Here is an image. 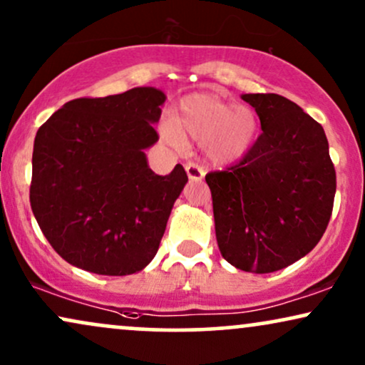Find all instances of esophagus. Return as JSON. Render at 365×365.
<instances>
[{
	"instance_id": "1",
	"label": "esophagus",
	"mask_w": 365,
	"mask_h": 365,
	"mask_svg": "<svg viewBox=\"0 0 365 365\" xmlns=\"http://www.w3.org/2000/svg\"><path fill=\"white\" fill-rule=\"evenodd\" d=\"M185 172L188 175V178L193 180V182H198V180L204 178V170H202V167H198L197 163H187L185 165Z\"/></svg>"
}]
</instances>
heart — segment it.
Listing matches in <instances>:
<instances>
[{"label": "heart", "mask_w": 365, "mask_h": 365, "mask_svg": "<svg viewBox=\"0 0 365 365\" xmlns=\"http://www.w3.org/2000/svg\"><path fill=\"white\" fill-rule=\"evenodd\" d=\"M161 136L175 146L185 138L204 143L207 156L219 165H229L249 153L259 135V119L247 106L212 92L190 94L180 101L173 119L161 123Z\"/></svg>", "instance_id": "1"}]
</instances>
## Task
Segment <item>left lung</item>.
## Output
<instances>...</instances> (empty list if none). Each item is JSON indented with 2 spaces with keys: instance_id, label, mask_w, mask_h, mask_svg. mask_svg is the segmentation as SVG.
I'll use <instances>...</instances> for the list:
<instances>
[{
  "instance_id": "left-lung-1",
  "label": "left lung",
  "mask_w": 365,
  "mask_h": 365,
  "mask_svg": "<svg viewBox=\"0 0 365 365\" xmlns=\"http://www.w3.org/2000/svg\"><path fill=\"white\" fill-rule=\"evenodd\" d=\"M262 133L237 165L205 175L220 255L247 273H273L317 246L336 177L324 128L278 94H242Z\"/></svg>"
}]
</instances>
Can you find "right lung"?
Listing matches in <instances>:
<instances>
[{
	"label": "right lung",
	"mask_w": 365,
	"mask_h": 365,
	"mask_svg": "<svg viewBox=\"0 0 365 365\" xmlns=\"http://www.w3.org/2000/svg\"><path fill=\"white\" fill-rule=\"evenodd\" d=\"M167 96L135 87L68 101L36 131L30 204L41 232L72 266L126 276L150 264L188 177L148 167Z\"/></svg>",
	"instance_id": "right-lung-1"
}]
</instances>
